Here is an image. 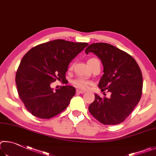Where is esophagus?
<instances>
[{"label": "esophagus", "instance_id": "34e87169", "mask_svg": "<svg viewBox=\"0 0 156 156\" xmlns=\"http://www.w3.org/2000/svg\"><path fill=\"white\" fill-rule=\"evenodd\" d=\"M85 91L83 90H76V93L78 94H83Z\"/></svg>", "mask_w": 156, "mask_h": 156}]
</instances>
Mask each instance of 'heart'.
<instances>
[{"label":"heart","mask_w":156,"mask_h":156,"mask_svg":"<svg viewBox=\"0 0 156 156\" xmlns=\"http://www.w3.org/2000/svg\"><path fill=\"white\" fill-rule=\"evenodd\" d=\"M93 59L95 58H92V59H90L89 60H92ZM88 60V61H89ZM73 84L76 88H81V89H86L88 88V86L89 85L90 82L88 81H87L86 80H84L83 78H78V79H76V80H73Z\"/></svg>","instance_id":"b5f03b06"}]
</instances>
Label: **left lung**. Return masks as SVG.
I'll use <instances>...</instances> for the list:
<instances>
[{
	"instance_id": "obj_1",
	"label": "left lung",
	"mask_w": 156,
	"mask_h": 156,
	"mask_svg": "<svg viewBox=\"0 0 156 156\" xmlns=\"http://www.w3.org/2000/svg\"><path fill=\"white\" fill-rule=\"evenodd\" d=\"M85 52H92L101 60L104 74L99 87L101 91L108 90L111 94L110 98L95 94L89 112L104 125L121 123L141 98L143 80L140 68L130 55L110 44H91Z\"/></svg>"
}]
</instances>
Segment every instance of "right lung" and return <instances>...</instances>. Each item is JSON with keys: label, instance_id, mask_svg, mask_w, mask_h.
<instances>
[{"label": "right lung", "instance_id": "obj_1", "mask_svg": "<svg viewBox=\"0 0 156 156\" xmlns=\"http://www.w3.org/2000/svg\"><path fill=\"white\" fill-rule=\"evenodd\" d=\"M88 45L55 40L32 48L22 59L16 75L18 93L30 113L40 119H51L64 111L76 90L64 86L55 91L51 84L66 79L70 62Z\"/></svg>", "mask_w": 156, "mask_h": 156}]
</instances>
